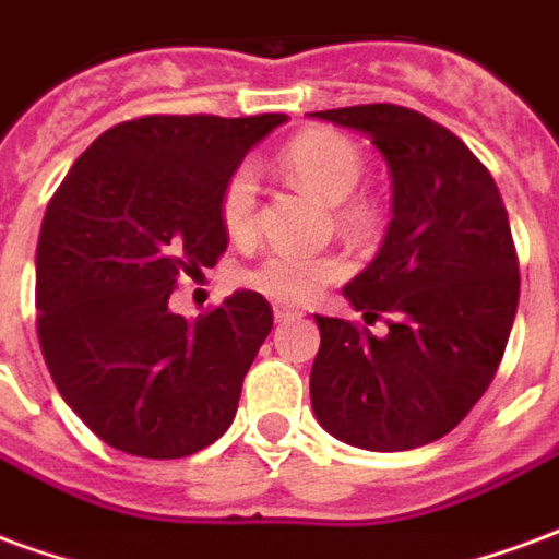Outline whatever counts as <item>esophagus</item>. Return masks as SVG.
<instances>
[{
    "label": "esophagus",
    "mask_w": 559,
    "mask_h": 559,
    "mask_svg": "<svg viewBox=\"0 0 559 559\" xmlns=\"http://www.w3.org/2000/svg\"><path fill=\"white\" fill-rule=\"evenodd\" d=\"M272 311H275V320H278V323L293 320V317H302V311H296V308H290V305H284V302L272 305Z\"/></svg>",
    "instance_id": "1"
}]
</instances>
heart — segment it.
I'll return each instance as SVG.
<instances>
[{
	"mask_svg": "<svg viewBox=\"0 0 559 559\" xmlns=\"http://www.w3.org/2000/svg\"><path fill=\"white\" fill-rule=\"evenodd\" d=\"M281 170L293 182L308 188L323 203H340L335 207L338 224L350 233H371L380 221V212L371 200L350 197L362 179L365 160L350 140L326 128L305 131L293 138L281 152ZM221 227L233 242H248L257 230V176L242 164L227 176L218 197ZM344 260L338 254H305V251H272L257 263L245 281L281 302H305L326 284L344 275Z\"/></svg>",
	"mask_w": 559,
	"mask_h": 559,
	"instance_id": "b5f03b06",
	"label": "heart"
}]
</instances>
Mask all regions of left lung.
<instances>
[{
  "label": "left lung",
  "instance_id": "8db88e82",
  "mask_svg": "<svg viewBox=\"0 0 559 559\" xmlns=\"http://www.w3.org/2000/svg\"><path fill=\"white\" fill-rule=\"evenodd\" d=\"M371 138L392 176L377 257L344 287L365 323L314 314L311 407L335 440L368 452L433 443L491 386L518 311V257L503 197L473 152L399 104L311 114Z\"/></svg>",
  "mask_w": 559,
  "mask_h": 559
}]
</instances>
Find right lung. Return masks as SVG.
I'll list each match as a JSON object with an SVG mask.
<instances>
[{
	"instance_id": "obj_1",
	"label": "right lung",
	"mask_w": 559,
	"mask_h": 559,
	"mask_svg": "<svg viewBox=\"0 0 559 559\" xmlns=\"http://www.w3.org/2000/svg\"><path fill=\"white\" fill-rule=\"evenodd\" d=\"M284 114L143 116L104 131L47 206L35 251L44 362L104 443L185 457L230 428L272 329L254 290L185 320L170 293L227 251L218 197Z\"/></svg>"
}]
</instances>
